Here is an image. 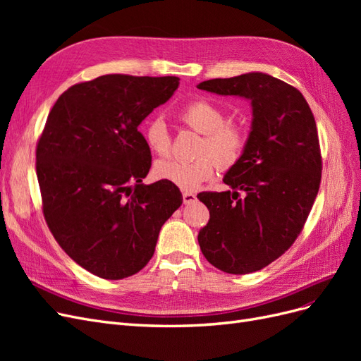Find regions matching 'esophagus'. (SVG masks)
Instances as JSON below:
<instances>
[{
	"mask_svg": "<svg viewBox=\"0 0 361 361\" xmlns=\"http://www.w3.org/2000/svg\"><path fill=\"white\" fill-rule=\"evenodd\" d=\"M182 199H183L185 204H190V203H194L195 200H197V197H195V194H192V192H183L182 194Z\"/></svg>",
	"mask_w": 361,
	"mask_h": 361,
	"instance_id": "esophagus-1",
	"label": "esophagus"
}]
</instances>
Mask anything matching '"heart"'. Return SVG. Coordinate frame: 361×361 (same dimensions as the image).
Returning <instances> with one entry per match:
<instances>
[{
  "mask_svg": "<svg viewBox=\"0 0 361 361\" xmlns=\"http://www.w3.org/2000/svg\"><path fill=\"white\" fill-rule=\"evenodd\" d=\"M179 117L197 133L203 134L199 146V158L194 161L162 159L154 167L155 176L182 191H195L203 182L211 179L216 170L231 169L243 158L247 147L245 130L232 122H226L223 108L207 99H195L185 105ZM147 147L158 157L170 154V134L161 118H152L143 129Z\"/></svg>",
  "mask_w": 361,
  "mask_h": 361,
  "instance_id": "heart-1",
  "label": "heart"
}]
</instances>
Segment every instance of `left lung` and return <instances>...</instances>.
Returning <instances> with one entry per match:
<instances>
[{"label":"left lung","mask_w":361,"mask_h":361,"mask_svg":"<svg viewBox=\"0 0 361 361\" xmlns=\"http://www.w3.org/2000/svg\"><path fill=\"white\" fill-rule=\"evenodd\" d=\"M197 89L251 104L245 152L223 179L233 191L197 195L211 214L199 232L203 256L228 274H248L285 253L307 220L322 170L316 122L300 90L268 73L207 80Z\"/></svg>","instance_id":"obj_1"}]
</instances>
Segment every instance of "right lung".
Masks as SVG:
<instances>
[{
  "label": "right lung",
  "mask_w": 361,
  "mask_h": 361,
  "mask_svg": "<svg viewBox=\"0 0 361 361\" xmlns=\"http://www.w3.org/2000/svg\"><path fill=\"white\" fill-rule=\"evenodd\" d=\"M178 87V76L104 75L72 85L48 116L36 149L43 215L68 256L97 277L143 269L182 204L174 185L143 183L152 157L138 130Z\"/></svg>",
  "instance_id": "right-lung-1"
}]
</instances>
